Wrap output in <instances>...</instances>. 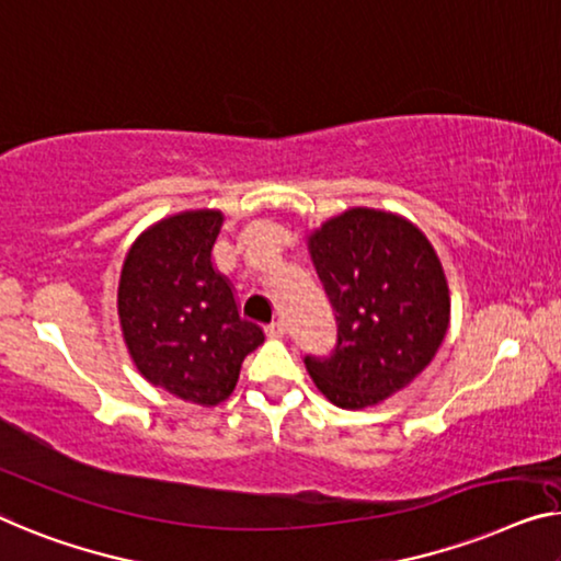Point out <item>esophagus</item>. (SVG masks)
I'll return each mask as SVG.
<instances>
[{"instance_id":"esophagus-1","label":"esophagus","mask_w":561,"mask_h":561,"mask_svg":"<svg viewBox=\"0 0 561 561\" xmlns=\"http://www.w3.org/2000/svg\"><path fill=\"white\" fill-rule=\"evenodd\" d=\"M287 330H289L287 322L279 320V322H274L270 330H266V334H270V337H274V340H279V337H284V334H287Z\"/></svg>"}]
</instances>
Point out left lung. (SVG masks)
I'll list each match as a JSON object with an SVG mask.
<instances>
[{
  "instance_id": "1",
  "label": "left lung",
  "mask_w": 561,
  "mask_h": 561,
  "mask_svg": "<svg viewBox=\"0 0 561 561\" xmlns=\"http://www.w3.org/2000/svg\"><path fill=\"white\" fill-rule=\"evenodd\" d=\"M337 317V345L305 357L332 405L363 411L411 386L436 357L450 295L428 237L405 216L355 206L307 237Z\"/></svg>"
}]
</instances>
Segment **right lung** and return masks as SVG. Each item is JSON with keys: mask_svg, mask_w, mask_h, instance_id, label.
Masks as SVG:
<instances>
[{"mask_svg": "<svg viewBox=\"0 0 561 561\" xmlns=\"http://www.w3.org/2000/svg\"><path fill=\"white\" fill-rule=\"evenodd\" d=\"M219 208L156 221L133 241L118 282V320L136 370L186 403L214 408L237 388L244 357L264 342L241 320L229 279L211 249Z\"/></svg>", "mask_w": 561, "mask_h": 561, "instance_id": "add662e5", "label": "right lung"}]
</instances>
